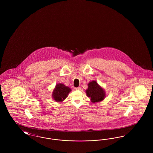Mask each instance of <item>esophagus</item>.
<instances>
[{"instance_id": "34e87169", "label": "esophagus", "mask_w": 153, "mask_h": 153, "mask_svg": "<svg viewBox=\"0 0 153 153\" xmlns=\"http://www.w3.org/2000/svg\"><path fill=\"white\" fill-rule=\"evenodd\" d=\"M74 89H75V90H80V89H81V88H80V87L74 88Z\"/></svg>"}]
</instances>
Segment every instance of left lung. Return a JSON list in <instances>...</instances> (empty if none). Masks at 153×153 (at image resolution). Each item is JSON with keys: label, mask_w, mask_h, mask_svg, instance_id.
Wrapping results in <instances>:
<instances>
[{"label": "left lung", "mask_w": 153, "mask_h": 153, "mask_svg": "<svg viewBox=\"0 0 153 153\" xmlns=\"http://www.w3.org/2000/svg\"><path fill=\"white\" fill-rule=\"evenodd\" d=\"M86 93L92 102H101L105 96L104 89L95 81H91L88 84V88L86 90Z\"/></svg>", "instance_id": "1"}]
</instances>
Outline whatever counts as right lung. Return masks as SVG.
<instances>
[{"label": "right lung", "instance_id": "obj_1", "mask_svg": "<svg viewBox=\"0 0 153 153\" xmlns=\"http://www.w3.org/2000/svg\"><path fill=\"white\" fill-rule=\"evenodd\" d=\"M71 91V89L70 88L66 87L62 84H58L53 91L52 96L55 101L62 102L68 96Z\"/></svg>", "mask_w": 153, "mask_h": 153}]
</instances>
